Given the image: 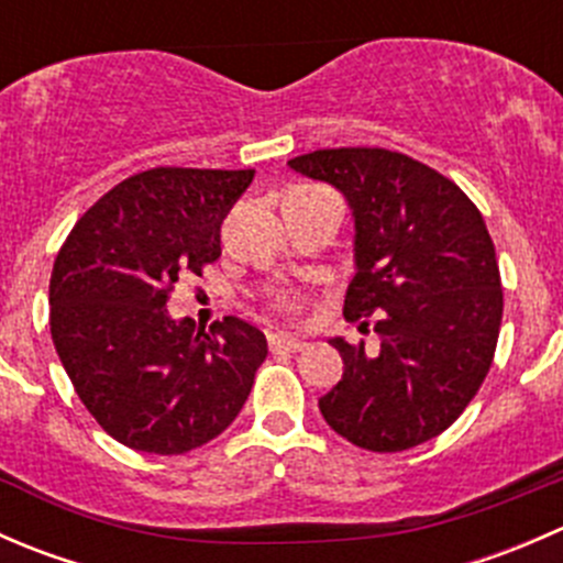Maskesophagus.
I'll list each match as a JSON object with an SVG mask.
<instances>
[{"instance_id": "obj_1", "label": "esophagus", "mask_w": 563, "mask_h": 563, "mask_svg": "<svg viewBox=\"0 0 563 563\" xmlns=\"http://www.w3.org/2000/svg\"><path fill=\"white\" fill-rule=\"evenodd\" d=\"M269 349L272 351H286V354H297L305 349V343L291 334H269Z\"/></svg>"}]
</instances>
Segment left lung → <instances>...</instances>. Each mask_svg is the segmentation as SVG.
I'll return each instance as SVG.
<instances>
[{
  "label": "left lung",
  "instance_id": "8db88e82",
  "mask_svg": "<svg viewBox=\"0 0 563 563\" xmlns=\"http://www.w3.org/2000/svg\"><path fill=\"white\" fill-rule=\"evenodd\" d=\"M288 166L343 192L354 220L343 316H378L382 338L373 354L329 340L343 378L318 400L323 419L371 452L435 439L485 382L501 329V277L479 209L455 181L400 152L343 146Z\"/></svg>",
  "mask_w": 563,
  "mask_h": 563
}]
</instances>
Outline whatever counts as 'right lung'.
I'll use <instances>...</instances> for the list:
<instances>
[{"instance_id":"1","label":"right lung","mask_w":563,"mask_h":563,"mask_svg":"<svg viewBox=\"0 0 563 563\" xmlns=\"http://www.w3.org/2000/svg\"><path fill=\"white\" fill-rule=\"evenodd\" d=\"M255 172L152 168L106 192L51 272V338L73 387L119 444L181 455L223 433L266 360L261 329L229 316L212 334L172 318L179 275L220 255V225Z\"/></svg>"}]
</instances>
